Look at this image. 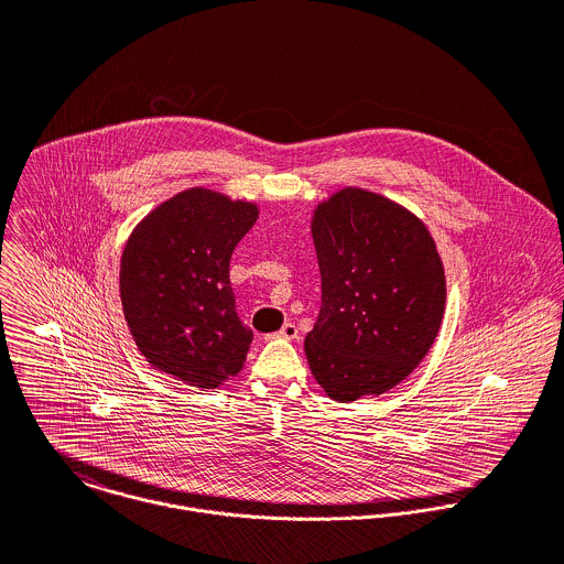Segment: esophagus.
I'll list each match as a JSON object with an SVG mask.
<instances>
[{"label":"esophagus","instance_id":"esophagus-1","mask_svg":"<svg viewBox=\"0 0 564 564\" xmlns=\"http://www.w3.org/2000/svg\"><path fill=\"white\" fill-rule=\"evenodd\" d=\"M267 338H286V340H295V338H300V329H297L295 323H284V325L280 327V332L269 334Z\"/></svg>","mask_w":564,"mask_h":564}]
</instances>
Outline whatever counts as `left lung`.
<instances>
[{
    "instance_id": "8db88e82",
    "label": "left lung",
    "mask_w": 564,
    "mask_h": 564,
    "mask_svg": "<svg viewBox=\"0 0 564 564\" xmlns=\"http://www.w3.org/2000/svg\"><path fill=\"white\" fill-rule=\"evenodd\" d=\"M322 311L306 356L336 402L380 395L423 360L445 311V271L427 228L391 199L343 188L313 219Z\"/></svg>"
}]
</instances>
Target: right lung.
<instances>
[{"label":"right lung","mask_w":564,"mask_h":564,"mask_svg":"<svg viewBox=\"0 0 564 564\" xmlns=\"http://www.w3.org/2000/svg\"><path fill=\"white\" fill-rule=\"evenodd\" d=\"M256 217L253 204L191 188L132 232L121 258V304L156 369L199 389L241 371L253 332L237 315L230 258Z\"/></svg>","instance_id":"right-lung-1"}]
</instances>
